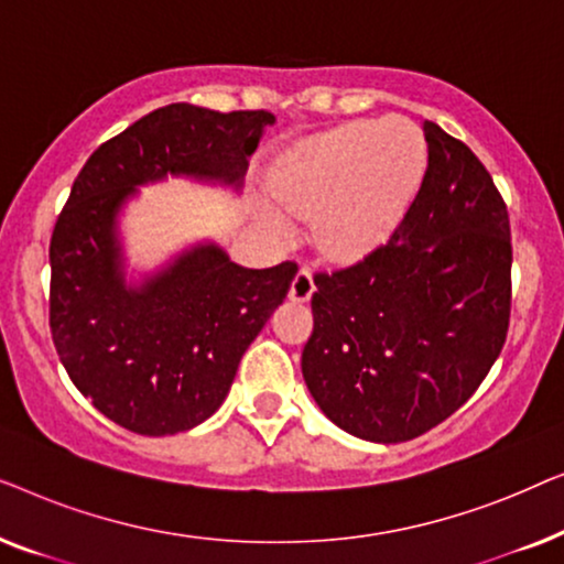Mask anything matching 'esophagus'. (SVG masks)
<instances>
[{
  "instance_id": "34e87169",
  "label": "esophagus",
  "mask_w": 564,
  "mask_h": 564,
  "mask_svg": "<svg viewBox=\"0 0 564 564\" xmlns=\"http://www.w3.org/2000/svg\"><path fill=\"white\" fill-rule=\"evenodd\" d=\"M315 292V282H313V274L311 269L303 267L300 272L295 274V280L290 284V300H297V303H305V300H311V295Z\"/></svg>"
}]
</instances>
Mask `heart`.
<instances>
[{"instance_id": "1", "label": "heart", "mask_w": 564, "mask_h": 564, "mask_svg": "<svg viewBox=\"0 0 564 564\" xmlns=\"http://www.w3.org/2000/svg\"><path fill=\"white\" fill-rule=\"evenodd\" d=\"M429 164L423 130L403 115L357 120L300 143L274 176L276 195L315 210V238L334 257L380 241L419 192Z\"/></svg>"}]
</instances>
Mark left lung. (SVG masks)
Listing matches in <instances>:
<instances>
[{
	"mask_svg": "<svg viewBox=\"0 0 564 564\" xmlns=\"http://www.w3.org/2000/svg\"><path fill=\"white\" fill-rule=\"evenodd\" d=\"M429 166L403 220L349 267L315 272L303 377L349 434L398 444L473 398L511 321V220L482 161L423 122Z\"/></svg>",
	"mask_w": 564,
	"mask_h": 564,
	"instance_id": "8db88e82",
	"label": "left lung"
}]
</instances>
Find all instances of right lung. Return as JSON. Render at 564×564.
<instances>
[{
    "mask_svg": "<svg viewBox=\"0 0 564 564\" xmlns=\"http://www.w3.org/2000/svg\"><path fill=\"white\" fill-rule=\"evenodd\" d=\"M272 122L264 110L159 107L91 153L58 213L48 249L53 344L82 395L133 434H180L218 411L297 264L243 269L197 246L128 290L115 213L138 184L166 174L238 182Z\"/></svg>",
    "mask_w": 564,
    "mask_h": 564,
    "instance_id": "add662e5",
    "label": "right lung"
}]
</instances>
